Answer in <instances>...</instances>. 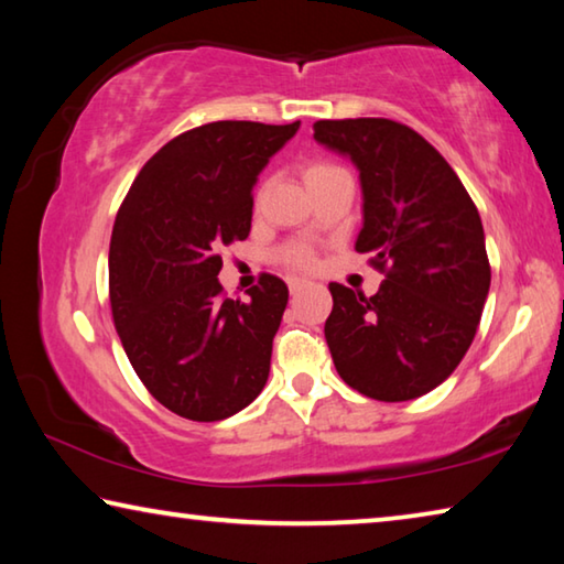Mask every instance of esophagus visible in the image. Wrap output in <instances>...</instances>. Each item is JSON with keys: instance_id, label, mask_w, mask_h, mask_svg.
<instances>
[{"instance_id": "esophagus-1", "label": "esophagus", "mask_w": 564, "mask_h": 564, "mask_svg": "<svg viewBox=\"0 0 564 564\" xmlns=\"http://www.w3.org/2000/svg\"><path fill=\"white\" fill-rule=\"evenodd\" d=\"M305 285H308V281L305 279H289V291L295 295V293H301Z\"/></svg>"}]
</instances>
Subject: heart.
<instances>
[{
  "label": "heart",
  "instance_id": "heart-1",
  "mask_svg": "<svg viewBox=\"0 0 564 564\" xmlns=\"http://www.w3.org/2000/svg\"><path fill=\"white\" fill-rule=\"evenodd\" d=\"M326 169H333L330 164H311L308 169H305V178L318 174V171H326ZM285 259H289L293 265H305L311 261V253L305 251V248H291V251H285Z\"/></svg>",
  "mask_w": 564,
  "mask_h": 564
}]
</instances>
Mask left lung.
I'll list each match as a JSON object with an SVG mask.
<instances>
[{"instance_id": "1", "label": "left lung", "mask_w": 564, "mask_h": 564, "mask_svg": "<svg viewBox=\"0 0 564 564\" xmlns=\"http://www.w3.org/2000/svg\"><path fill=\"white\" fill-rule=\"evenodd\" d=\"M313 139L358 169L356 251L386 273L376 295L330 283L326 340L358 393L400 403L451 378L490 291L480 214L451 164L405 123L323 119Z\"/></svg>"}]
</instances>
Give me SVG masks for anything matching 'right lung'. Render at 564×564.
<instances>
[{"instance_id":"add662e5","label":"right lung","mask_w":564,"mask_h":564,"mask_svg":"<svg viewBox=\"0 0 564 564\" xmlns=\"http://www.w3.org/2000/svg\"><path fill=\"white\" fill-rule=\"evenodd\" d=\"M301 121H214L161 147L139 171L109 246L113 326L141 383L181 417L236 415L269 380L289 285L263 273L224 299L221 251L251 231L253 186Z\"/></svg>"}]
</instances>
